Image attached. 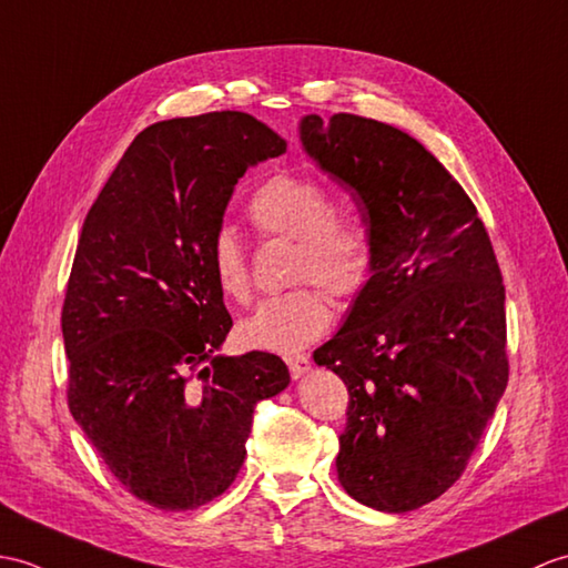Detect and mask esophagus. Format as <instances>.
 I'll use <instances>...</instances> for the list:
<instances>
[{"mask_svg":"<svg viewBox=\"0 0 568 568\" xmlns=\"http://www.w3.org/2000/svg\"><path fill=\"white\" fill-rule=\"evenodd\" d=\"M286 367H288V372H292L294 379H298V376H304L311 369V359L306 355L286 357Z\"/></svg>","mask_w":568,"mask_h":568,"instance_id":"obj_1","label":"esophagus"}]
</instances>
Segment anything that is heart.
<instances>
[{"label": "heart", "instance_id": "heart-1", "mask_svg": "<svg viewBox=\"0 0 568 568\" xmlns=\"http://www.w3.org/2000/svg\"><path fill=\"white\" fill-rule=\"evenodd\" d=\"M247 216L262 235L296 243L292 280L307 284L260 304L243 321L237 337L255 349H304L333 323V306L324 287L331 296L349 301L369 286L376 267L374 237L362 221L337 216V199L331 189L304 174H274L252 194ZM209 267L223 298L237 306L250 304V260L235 231L213 233Z\"/></svg>", "mask_w": 568, "mask_h": 568}]
</instances>
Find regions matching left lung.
Returning a JSON list of instances; mask_svg holds the SVG:
<instances>
[{
	"label": "left lung",
	"mask_w": 568,
	"mask_h": 568,
	"mask_svg": "<svg viewBox=\"0 0 568 568\" xmlns=\"http://www.w3.org/2000/svg\"><path fill=\"white\" fill-rule=\"evenodd\" d=\"M301 141L352 189L376 245L369 286L313 352L349 394L337 478L364 506L408 513L464 474L506 390V286L474 201L413 135L311 113Z\"/></svg>",
	"instance_id": "8db88e82"
}]
</instances>
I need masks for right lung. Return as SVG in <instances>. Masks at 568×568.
Returning <instances> with one entry per match:
<instances>
[{
  "label": "right lung",
  "instance_id": "right-lung-1",
  "mask_svg": "<svg viewBox=\"0 0 568 568\" xmlns=\"http://www.w3.org/2000/svg\"><path fill=\"white\" fill-rule=\"evenodd\" d=\"M286 150L243 111L153 123L87 213L62 304L68 406L138 500L194 510L245 462L252 413L286 388V364L221 357L233 327L209 267L233 186Z\"/></svg>",
  "mask_w": 568,
  "mask_h": 568
}]
</instances>
